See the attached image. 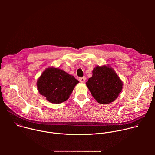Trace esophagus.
I'll use <instances>...</instances> for the list:
<instances>
[{"mask_svg":"<svg viewBox=\"0 0 155 155\" xmlns=\"http://www.w3.org/2000/svg\"><path fill=\"white\" fill-rule=\"evenodd\" d=\"M78 80H79V81H80V82H81V83H84L85 81H86V77H81V78H80Z\"/></svg>","mask_w":155,"mask_h":155,"instance_id":"1","label":"esophagus"}]
</instances>
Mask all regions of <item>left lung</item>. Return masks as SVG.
Returning a JSON list of instances; mask_svg holds the SVG:
<instances>
[{"label":"left lung","instance_id":"left-lung-1","mask_svg":"<svg viewBox=\"0 0 155 155\" xmlns=\"http://www.w3.org/2000/svg\"><path fill=\"white\" fill-rule=\"evenodd\" d=\"M86 84L93 97L102 104L114 101L123 88V83L113 69L105 65L96 67Z\"/></svg>","mask_w":155,"mask_h":155}]
</instances>
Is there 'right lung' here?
<instances>
[{"label": "right lung", "mask_w": 155, "mask_h": 155, "mask_svg": "<svg viewBox=\"0 0 155 155\" xmlns=\"http://www.w3.org/2000/svg\"><path fill=\"white\" fill-rule=\"evenodd\" d=\"M79 81L74 76L58 68H48L37 82L38 92L47 101L59 104L67 100Z\"/></svg>", "instance_id": "add662e5"}]
</instances>
